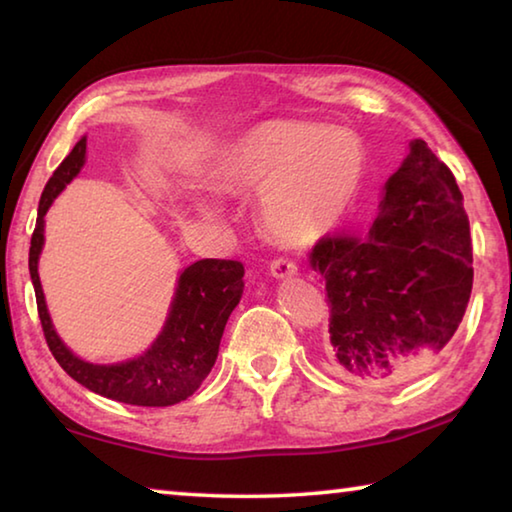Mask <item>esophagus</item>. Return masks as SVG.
I'll return each instance as SVG.
<instances>
[{"label": "esophagus", "instance_id": "esophagus-1", "mask_svg": "<svg viewBox=\"0 0 512 512\" xmlns=\"http://www.w3.org/2000/svg\"><path fill=\"white\" fill-rule=\"evenodd\" d=\"M271 273L273 277H291L298 273V266L296 262H291L287 257H277L271 262Z\"/></svg>", "mask_w": 512, "mask_h": 512}]
</instances>
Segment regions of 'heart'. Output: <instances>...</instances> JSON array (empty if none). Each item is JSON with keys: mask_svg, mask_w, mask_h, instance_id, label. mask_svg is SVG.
<instances>
[{"mask_svg": "<svg viewBox=\"0 0 512 512\" xmlns=\"http://www.w3.org/2000/svg\"><path fill=\"white\" fill-rule=\"evenodd\" d=\"M366 155L359 137L316 121H264L223 153L228 189L259 194V219L282 244H309L343 219L359 194ZM203 210H214L205 201Z\"/></svg>", "mask_w": 512, "mask_h": 512, "instance_id": "obj_1", "label": "heart"}]
</instances>
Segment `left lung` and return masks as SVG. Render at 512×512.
<instances>
[{"instance_id":"1","label":"left lung","mask_w":512,"mask_h":512,"mask_svg":"<svg viewBox=\"0 0 512 512\" xmlns=\"http://www.w3.org/2000/svg\"><path fill=\"white\" fill-rule=\"evenodd\" d=\"M309 264L329 302L327 361L363 384L427 370L452 341L472 293V239L454 173L409 144L366 235L323 237Z\"/></svg>"}]
</instances>
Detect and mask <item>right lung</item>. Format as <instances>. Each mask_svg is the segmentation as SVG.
Segmentation results:
<instances>
[{
	"mask_svg": "<svg viewBox=\"0 0 512 512\" xmlns=\"http://www.w3.org/2000/svg\"><path fill=\"white\" fill-rule=\"evenodd\" d=\"M85 137L60 162L40 196L38 221L29 248V273L36 289L38 316L51 354L69 377L108 400L135 406H171L187 400L210 375L232 309L244 293V264L235 259H201L178 277L167 323L158 339L137 359L99 366L76 357L51 325L42 293L38 259L45 244V214L54 198L85 164Z\"/></svg>",
	"mask_w": 512,
	"mask_h": 512,
	"instance_id": "add662e5",
	"label": "right lung"
}]
</instances>
